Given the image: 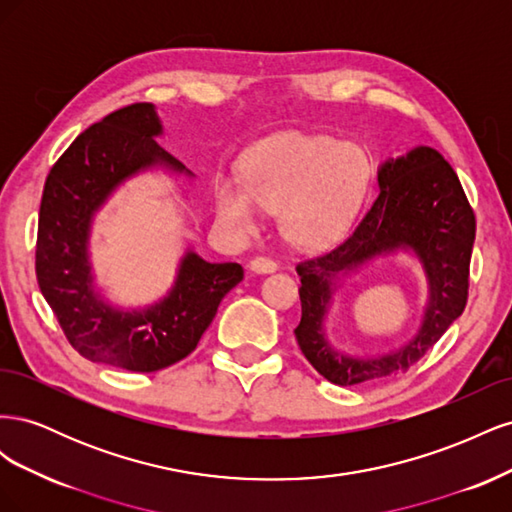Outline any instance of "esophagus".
Listing matches in <instances>:
<instances>
[{"label": "esophagus", "instance_id": "esophagus-1", "mask_svg": "<svg viewBox=\"0 0 512 512\" xmlns=\"http://www.w3.org/2000/svg\"><path fill=\"white\" fill-rule=\"evenodd\" d=\"M250 271L258 273V275H265V273H273L277 271V262L265 256H258L254 260H250Z\"/></svg>", "mask_w": 512, "mask_h": 512}]
</instances>
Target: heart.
<instances>
[{"instance_id":"heart-1","label":"heart","mask_w":512,"mask_h":512,"mask_svg":"<svg viewBox=\"0 0 512 512\" xmlns=\"http://www.w3.org/2000/svg\"><path fill=\"white\" fill-rule=\"evenodd\" d=\"M369 175L361 145L327 134L282 132L245 153L241 181H215V213L228 230L252 235L260 207L280 211L282 232L292 243L320 247L344 235L363 203Z\"/></svg>"}]
</instances>
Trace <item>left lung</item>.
I'll list each match as a JSON object with an SVG mask.
<instances>
[{
  "label": "left lung",
  "mask_w": 512,
  "mask_h": 512,
  "mask_svg": "<svg viewBox=\"0 0 512 512\" xmlns=\"http://www.w3.org/2000/svg\"><path fill=\"white\" fill-rule=\"evenodd\" d=\"M476 235L474 211L455 175L436 149L418 145L378 166V194L352 235L329 254L297 265L301 322L294 329L305 359L320 376L356 386L408 371L463 314ZM399 251L424 269L428 301L415 337L378 357H356L328 342L323 322L334 292L369 261Z\"/></svg>",
  "instance_id": "8db88e82"
}]
</instances>
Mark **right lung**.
I'll use <instances>...</instances> for the list:
<instances>
[{"label":"right lung","instance_id":"add662e5","mask_svg":"<svg viewBox=\"0 0 512 512\" xmlns=\"http://www.w3.org/2000/svg\"><path fill=\"white\" fill-rule=\"evenodd\" d=\"M162 134L156 106L147 102L94 123L51 168L38 218V286L68 342L89 361L141 374L185 359L243 280L237 262H207L188 247L173 286L156 303L119 307L98 288L89 243L108 198L147 170L194 177L158 145Z\"/></svg>","mask_w":512,"mask_h":512}]
</instances>
